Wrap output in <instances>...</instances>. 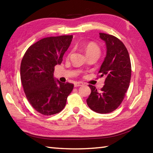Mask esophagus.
I'll use <instances>...</instances> for the list:
<instances>
[{"label": "esophagus", "instance_id": "1", "mask_svg": "<svg viewBox=\"0 0 153 153\" xmlns=\"http://www.w3.org/2000/svg\"><path fill=\"white\" fill-rule=\"evenodd\" d=\"M83 85V83L82 82H76L74 83V86L75 87H78L81 86Z\"/></svg>", "mask_w": 153, "mask_h": 153}]
</instances>
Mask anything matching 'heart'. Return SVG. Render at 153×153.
Returning a JSON list of instances; mask_svg holds the SVG:
<instances>
[{
    "mask_svg": "<svg viewBox=\"0 0 153 153\" xmlns=\"http://www.w3.org/2000/svg\"><path fill=\"white\" fill-rule=\"evenodd\" d=\"M84 50L86 51L87 55H90V54H99L100 53V48L97 44L94 42H89L86 44L84 46Z\"/></svg>",
    "mask_w": 153,
    "mask_h": 153,
    "instance_id": "obj_1",
    "label": "heart"
}]
</instances>
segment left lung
<instances>
[{
    "label": "left lung",
    "instance_id": "obj_1",
    "mask_svg": "<svg viewBox=\"0 0 153 153\" xmlns=\"http://www.w3.org/2000/svg\"><path fill=\"white\" fill-rule=\"evenodd\" d=\"M99 34L107 46V56L98 71V76L105 77V85L97 91L90 84L91 93L86 102L95 112L108 113L117 108L124 99L131 79V61L126 46L120 39L107 33Z\"/></svg>",
    "mask_w": 153,
    "mask_h": 153
}]
</instances>
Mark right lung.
Masks as SVG:
<instances>
[{"instance_id": "add662e5", "label": "right lung", "mask_w": 153, "mask_h": 153, "mask_svg": "<svg viewBox=\"0 0 153 153\" xmlns=\"http://www.w3.org/2000/svg\"><path fill=\"white\" fill-rule=\"evenodd\" d=\"M72 38V35L42 38L23 56L20 75L24 92L32 107L44 115L61 112L73 90V84L56 81L53 77L55 66L63 61Z\"/></svg>"}]
</instances>
